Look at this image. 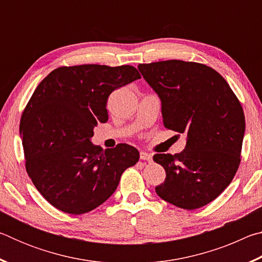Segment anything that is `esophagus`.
<instances>
[{"label": "esophagus", "mask_w": 262, "mask_h": 262, "mask_svg": "<svg viewBox=\"0 0 262 262\" xmlns=\"http://www.w3.org/2000/svg\"><path fill=\"white\" fill-rule=\"evenodd\" d=\"M140 159H141V161H144V162H148V163L152 162L151 155H149L147 152H141L140 154Z\"/></svg>", "instance_id": "34e87169"}]
</instances>
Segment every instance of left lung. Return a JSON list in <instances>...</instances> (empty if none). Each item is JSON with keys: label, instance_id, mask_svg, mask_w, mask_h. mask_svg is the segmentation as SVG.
I'll return each instance as SVG.
<instances>
[{"label": "left lung", "instance_id": "1", "mask_svg": "<svg viewBox=\"0 0 262 262\" xmlns=\"http://www.w3.org/2000/svg\"><path fill=\"white\" fill-rule=\"evenodd\" d=\"M137 68L162 100L164 127L187 137L181 152L154 156L166 172L156 193L181 209L208 205L228 187L241 164V101L222 75L203 63L167 60Z\"/></svg>", "mask_w": 262, "mask_h": 262}]
</instances>
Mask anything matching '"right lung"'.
<instances>
[{"instance_id": "right-lung-1", "label": "right lung", "mask_w": 262, "mask_h": 262, "mask_svg": "<svg viewBox=\"0 0 262 262\" xmlns=\"http://www.w3.org/2000/svg\"><path fill=\"white\" fill-rule=\"evenodd\" d=\"M141 78L133 66H63L42 79L20 118L25 168L53 207L85 214L117 189L126 168L139 162L132 145L103 149L91 143L94 128L108 120V96Z\"/></svg>"}]
</instances>
